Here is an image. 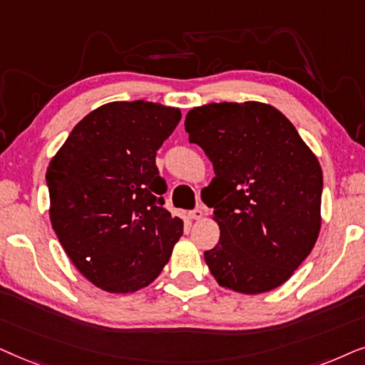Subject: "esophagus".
<instances>
[{
    "label": "esophagus",
    "instance_id": "obj_1",
    "mask_svg": "<svg viewBox=\"0 0 365 365\" xmlns=\"http://www.w3.org/2000/svg\"><path fill=\"white\" fill-rule=\"evenodd\" d=\"M188 217H190L192 220H202L203 210H202V208H195V210H192L190 213H188Z\"/></svg>",
    "mask_w": 365,
    "mask_h": 365
}]
</instances>
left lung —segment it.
I'll return each instance as SVG.
<instances>
[{"label":"left lung","instance_id":"obj_1","mask_svg":"<svg viewBox=\"0 0 365 365\" xmlns=\"http://www.w3.org/2000/svg\"><path fill=\"white\" fill-rule=\"evenodd\" d=\"M185 132L213 165L203 188L220 240L205 262L220 287L257 295L285 284L317 242L322 168L282 111L260 101L190 110Z\"/></svg>","mask_w":365,"mask_h":365}]
</instances>
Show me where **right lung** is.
I'll list each match as a JSON object with an SVG mask.
<instances>
[{"instance_id":"add662e5","label":"right lung","mask_w":365,"mask_h":365,"mask_svg":"<svg viewBox=\"0 0 365 365\" xmlns=\"http://www.w3.org/2000/svg\"><path fill=\"white\" fill-rule=\"evenodd\" d=\"M180 118L172 106L111 101L86 115L48 165L53 230L78 272L105 292L152 284L182 237L155 165Z\"/></svg>"}]
</instances>
